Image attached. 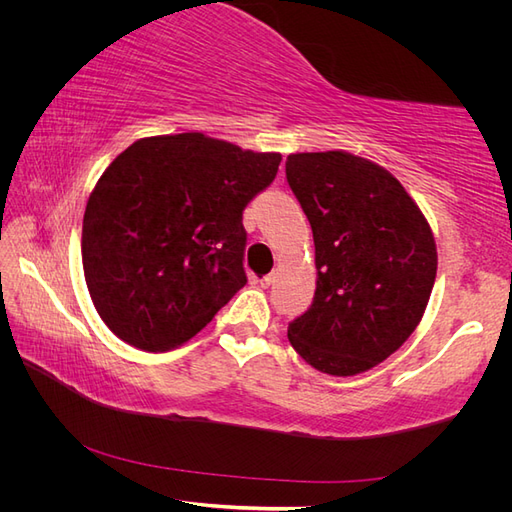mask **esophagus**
<instances>
[{"label": "esophagus", "mask_w": 512, "mask_h": 512, "mask_svg": "<svg viewBox=\"0 0 512 512\" xmlns=\"http://www.w3.org/2000/svg\"><path fill=\"white\" fill-rule=\"evenodd\" d=\"M271 284H273V273L265 275V277H262V280H260V286H262V288H269Z\"/></svg>", "instance_id": "34e87169"}]
</instances>
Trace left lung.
<instances>
[{"instance_id": "1", "label": "left lung", "mask_w": 512, "mask_h": 512, "mask_svg": "<svg viewBox=\"0 0 512 512\" xmlns=\"http://www.w3.org/2000/svg\"><path fill=\"white\" fill-rule=\"evenodd\" d=\"M286 181L312 226L318 269L288 339L324 374H361L425 314L438 269L431 228L389 170L348 151L292 153Z\"/></svg>"}]
</instances>
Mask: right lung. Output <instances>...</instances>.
Masks as SVG:
<instances>
[{"label":"right lung","instance_id":"1","mask_svg":"<svg viewBox=\"0 0 512 512\" xmlns=\"http://www.w3.org/2000/svg\"><path fill=\"white\" fill-rule=\"evenodd\" d=\"M280 153L200 132L141 138L119 153L83 218V271L100 318L147 352L181 346L247 284L243 211Z\"/></svg>","mask_w":512,"mask_h":512}]
</instances>
